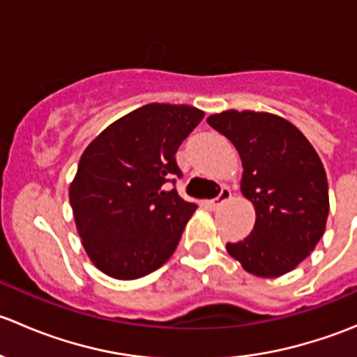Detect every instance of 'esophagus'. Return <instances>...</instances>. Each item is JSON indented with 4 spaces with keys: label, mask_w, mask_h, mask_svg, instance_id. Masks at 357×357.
<instances>
[{
    "label": "esophagus",
    "mask_w": 357,
    "mask_h": 357,
    "mask_svg": "<svg viewBox=\"0 0 357 357\" xmlns=\"http://www.w3.org/2000/svg\"><path fill=\"white\" fill-rule=\"evenodd\" d=\"M229 199H231V190H229L228 186H225V188H221L219 195L215 197L214 200H211V207L212 208H219V205H222L225 202H228Z\"/></svg>",
    "instance_id": "34e87169"
}]
</instances>
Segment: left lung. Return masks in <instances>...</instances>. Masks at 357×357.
I'll return each instance as SVG.
<instances>
[{
  "instance_id": "obj_1",
  "label": "left lung",
  "mask_w": 357,
  "mask_h": 357,
  "mask_svg": "<svg viewBox=\"0 0 357 357\" xmlns=\"http://www.w3.org/2000/svg\"><path fill=\"white\" fill-rule=\"evenodd\" d=\"M238 150L242 193L255 207L247 238L226 243L243 269L276 278L297 268L314 250L328 218V183L316 150L278 115L228 110L207 119Z\"/></svg>"
}]
</instances>
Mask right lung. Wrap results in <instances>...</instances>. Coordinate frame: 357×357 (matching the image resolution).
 I'll return each mask as SVG.
<instances>
[{"instance_id":"obj_1","label":"right lung","mask_w":357,"mask_h":357,"mask_svg":"<svg viewBox=\"0 0 357 357\" xmlns=\"http://www.w3.org/2000/svg\"><path fill=\"white\" fill-rule=\"evenodd\" d=\"M204 112L149 103L110 124L79 160L68 197L82 245L93 264L117 280L160 268L178 247L197 204L176 185V152Z\"/></svg>"}]
</instances>
